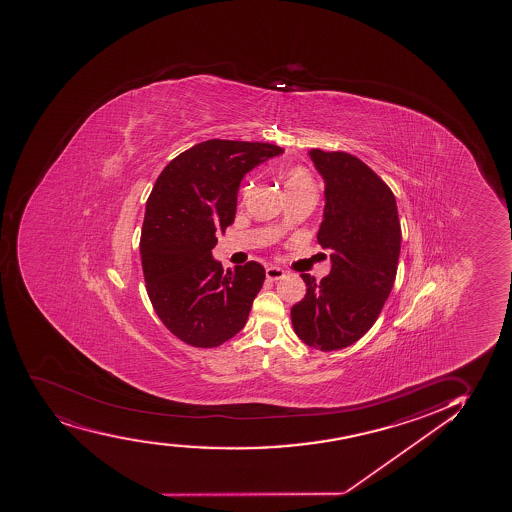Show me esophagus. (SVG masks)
<instances>
[{"instance_id": "34e87169", "label": "esophagus", "mask_w": 512, "mask_h": 512, "mask_svg": "<svg viewBox=\"0 0 512 512\" xmlns=\"http://www.w3.org/2000/svg\"><path fill=\"white\" fill-rule=\"evenodd\" d=\"M283 277H285V271L280 270L277 266H268V268H266V278L271 280V282L282 280Z\"/></svg>"}]
</instances>
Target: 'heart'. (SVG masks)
<instances>
[{"mask_svg": "<svg viewBox=\"0 0 512 512\" xmlns=\"http://www.w3.org/2000/svg\"><path fill=\"white\" fill-rule=\"evenodd\" d=\"M283 181H285V189L304 188V186H314L312 179L302 167H288L285 174H283Z\"/></svg>", "mask_w": 512, "mask_h": 512, "instance_id": "obj_1", "label": "heart"}]
</instances>
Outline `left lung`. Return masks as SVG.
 Here are the masks:
<instances>
[{"label": "left lung", "mask_w": 512, "mask_h": 512, "mask_svg": "<svg viewBox=\"0 0 512 512\" xmlns=\"http://www.w3.org/2000/svg\"><path fill=\"white\" fill-rule=\"evenodd\" d=\"M326 188L319 246L331 271L306 282L290 316L300 340L323 352L350 347L372 328L391 294L400 258L401 227L394 194L369 165L347 152H309Z\"/></svg>", "instance_id": "left-lung-1"}]
</instances>
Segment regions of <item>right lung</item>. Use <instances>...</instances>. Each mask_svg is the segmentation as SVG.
Instances as JSON below:
<instances>
[{
  "instance_id": "right-lung-1",
  "label": "right lung",
  "mask_w": 512,
  "mask_h": 512,
  "mask_svg": "<svg viewBox=\"0 0 512 512\" xmlns=\"http://www.w3.org/2000/svg\"><path fill=\"white\" fill-rule=\"evenodd\" d=\"M282 152L259 141H203L171 160L148 196L140 239L147 294L165 328L191 347H218L249 318L265 268L249 261L224 271L212 249L234 222L244 174Z\"/></svg>"
}]
</instances>
